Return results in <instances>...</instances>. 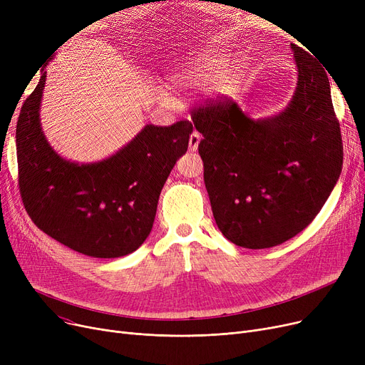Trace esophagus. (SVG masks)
<instances>
[{
  "label": "esophagus",
  "mask_w": 365,
  "mask_h": 365,
  "mask_svg": "<svg viewBox=\"0 0 365 365\" xmlns=\"http://www.w3.org/2000/svg\"><path fill=\"white\" fill-rule=\"evenodd\" d=\"M200 140H201V136H200L197 131H194L192 134H190V138H189V150L190 152H195L198 149Z\"/></svg>",
  "instance_id": "esophagus-1"
}]
</instances>
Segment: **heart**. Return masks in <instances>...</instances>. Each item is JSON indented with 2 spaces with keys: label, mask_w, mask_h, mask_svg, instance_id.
Listing matches in <instances>:
<instances>
[{
  "label": "heart",
  "mask_w": 365,
  "mask_h": 365,
  "mask_svg": "<svg viewBox=\"0 0 365 365\" xmlns=\"http://www.w3.org/2000/svg\"><path fill=\"white\" fill-rule=\"evenodd\" d=\"M227 66V59L220 54H205L200 56L192 62H189L186 66L176 71V73L171 76L170 87L171 88H180L187 83H192L195 86H205V84H215L219 82V91L222 94H231L234 93L241 81L242 73L240 69H231L227 73L223 75ZM164 99H167L164 96Z\"/></svg>",
  "instance_id": "b5f03b06"
}]
</instances>
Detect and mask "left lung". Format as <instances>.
<instances>
[{
    "label": "left lung",
    "instance_id": "obj_1",
    "mask_svg": "<svg viewBox=\"0 0 365 365\" xmlns=\"http://www.w3.org/2000/svg\"><path fill=\"white\" fill-rule=\"evenodd\" d=\"M293 98L281 112L255 120L237 103L192 110L198 152L220 232L244 248H269L296 237L330 197L343 146L327 72L292 44Z\"/></svg>",
    "mask_w": 365,
    "mask_h": 365
}]
</instances>
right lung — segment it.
I'll use <instances>...</instances> for the list:
<instances>
[{
  "label": "right lung",
  "mask_w": 365,
  "mask_h": 365,
  "mask_svg": "<svg viewBox=\"0 0 365 365\" xmlns=\"http://www.w3.org/2000/svg\"><path fill=\"white\" fill-rule=\"evenodd\" d=\"M46 68L16 127L19 189L32 222L81 255L127 256L143 244L161 189L187 149L192 124H148L110 157L75 163L57 153L40 120Z\"/></svg>",
  "instance_id": "1"
}]
</instances>
